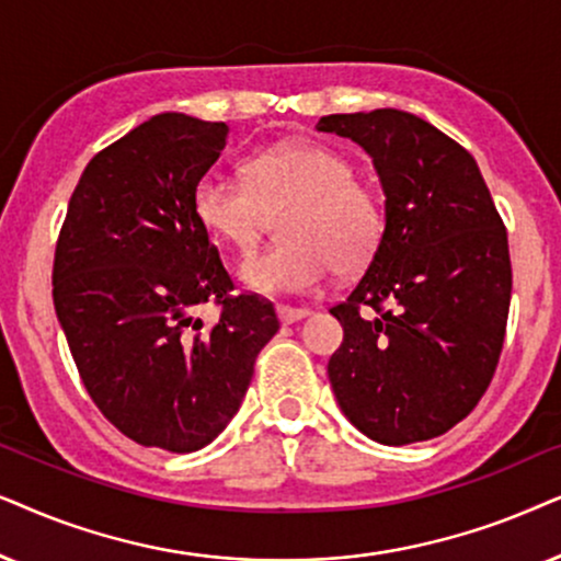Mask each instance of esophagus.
Wrapping results in <instances>:
<instances>
[{
	"label": "esophagus",
	"instance_id": "esophagus-1",
	"mask_svg": "<svg viewBox=\"0 0 561 561\" xmlns=\"http://www.w3.org/2000/svg\"><path fill=\"white\" fill-rule=\"evenodd\" d=\"M276 316H279L282 323L289 325V323H297V320L308 318L310 310L308 308H289V305H276Z\"/></svg>",
	"mask_w": 561,
	"mask_h": 561
}]
</instances>
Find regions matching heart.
<instances>
[{
	"label": "heart",
	"instance_id": "heart-1",
	"mask_svg": "<svg viewBox=\"0 0 561 561\" xmlns=\"http://www.w3.org/2000/svg\"><path fill=\"white\" fill-rule=\"evenodd\" d=\"M354 171L346 153L293 140L253 156L245 182L205 171L192 190V210L213 238L249 249L268 213L287 206L279 220L285 241L251 253L238 279L256 295L312 293L333 266L341 274L367 266L382 241V197Z\"/></svg>",
	"mask_w": 561,
	"mask_h": 561
}]
</instances>
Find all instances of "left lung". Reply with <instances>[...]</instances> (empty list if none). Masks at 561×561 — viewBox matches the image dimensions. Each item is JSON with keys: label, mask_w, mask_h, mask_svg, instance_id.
Masks as SVG:
<instances>
[{"label": "left lung", "mask_w": 561, "mask_h": 561, "mask_svg": "<svg viewBox=\"0 0 561 561\" xmlns=\"http://www.w3.org/2000/svg\"><path fill=\"white\" fill-rule=\"evenodd\" d=\"M316 128L362 146L385 192L379 249L331 308L343 325L333 394L371 442H428L472 413L495 375L513 287L505 226L469 151L417 115L385 107Z\"/></svg>", "instance_id": "left-lung-1"}]
</instances>
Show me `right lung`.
Listing matches in <instances>:
<instances>
[{"instance_id": "add662e5", "label": "right lung", "mask_w": 561, "mask_h": 561, "mask_svg": "<svg viewBox=\"0 0 561 561\" xmlns=\"http://www.w3.org/2000/svg\"><path fill=\"white\" fill-rule=\"evenodd\" d=\"M228 125L161 112L87 163L58 236L54 305L89 398L140 446L190 454L238 413L272 302L233 282L192 210ZM218 301L215 327L196 308Z\"/></svg>"}]
</instances>
